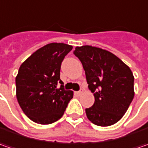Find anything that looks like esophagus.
Listing matches in <instances>:
<instances>
[{
	"mask_svg": "<svg viewBox=\"0 0 148 148\" xmlns=\"http://www.w3.org/2000/svg\"><path fill=\"white\" fill-rule=\"evenodd\" d=\"M82 92H83V90H79V91H77V95H81V94H82Z\"/></svg>",
	"mask_w": 148,
	"mask_h": 148,
	"instance_id": "obj_1",
	"label": "esophagus"
}]
</instances>
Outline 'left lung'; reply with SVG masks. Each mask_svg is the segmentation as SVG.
<instances>
[{"label": "left lung", "mask_w": 148, "mask_h": 148, "mask_svg": "<svg viewBox=\"0 0 148 148\" xmlns=\"http://www.w3.org/2000/svg\"><path fill=\"white\" fill-rule=\"evenodd\" d=\"M82 62L94 105L86 109L88 119L106 127L119 121L134 96V77L130 68L105 49L85 45L73 52Z\"/></svg>", "instance_id": "8db88e82"}]
</instances>
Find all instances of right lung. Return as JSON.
Masks as SVG:
<instances>
[{
	"mask_svg": "<svg viewBox=\"0 0 148 148\" xmlns=\"http://www.w3.org/2000/svg\"><path fill=\"white\" fill-rule=\"evenodd\" d=\"M72 46L52 43L34 52L21 64L15 78L16 97L23 112L39 124L56 122L63 115L73 91L65 90L61 64ZM60 83L61 86L57 88Z\"/></svg>",
	"mask_w": 148,
	"mask_h": 148,
	"instance_id": "1",
	"label": "right lung"
}]
</instances>
